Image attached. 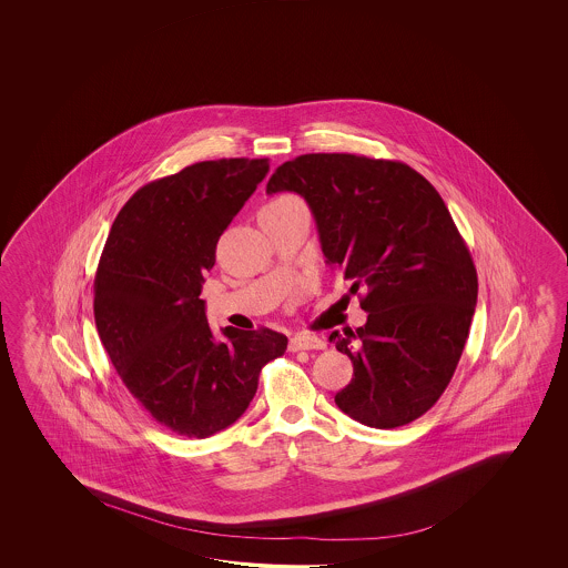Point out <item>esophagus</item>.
Instances as JSON below:
<instances>
[{
	"mask_svg": "<svg viewBox=\"0 0 568 568\" xmlns=\"http://www.w3.org/2000/svg\"><path fill=\"white\" fill-rule=\"evenodd\" d=\"M326 343L323 338L313 337V335H294L290 338L288 349L292 353L296 351L325 349Z\"/></svg>",
	"mask_w": 568,
	"mask_h": 568,
	"instance_id": "34e87169",
	"label": "esophagus"
}]
</instances>
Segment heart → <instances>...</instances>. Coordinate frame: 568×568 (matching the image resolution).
<instances>
[{
  "mask_svg": "<svg viewBox=\"0 0 568 568\" xmlns=\"http://www.w3.org/2000/svg\"><path fill=\"white\" fill-rule=\"evenodd\" d=\"M278 199H290V196H278ZM278 199H274V201H278Z\"/></svg>",
  "mask_w": 568,
  "mask_h": 568,
  "instance_id": "1",
  "label": "heart"
}]
</instances>
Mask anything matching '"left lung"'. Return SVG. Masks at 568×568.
I'll list each match as a JSON object with an SVG mask.
<instances>
[{"label":"left lung","instance_id":"1","mask_svg":"<svg viewBox=\"0 0 568 568\" xmlns=\"http://www.w3.org/2000/svg\"><path fill=\"white\" fill-rule=\"evenodd\" d=\"M266 191L304 196L326 264L363 290L367 323L328 337L353 363L335 404L372 428L420 418L457 369L477 304V270L440 194L404 162L357 154H302Z\"/></svg>","mask_w":568,"mask_h":568}]
</instances>
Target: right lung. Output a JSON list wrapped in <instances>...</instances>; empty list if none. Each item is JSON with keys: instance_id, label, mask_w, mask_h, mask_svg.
<instances>
[{"instance_id": "1", "label": "right lung", "mask_w": 568, "mask_h": 568, "mask_svg": "<svg viewBox=\"0 0 568 568\" xmlns=\"http://www.w3.org/2000/svg\"><path fill=\"white\" fill-rule=\"evenodd\" d=\"M267 170V158H221L148 182L121 206L99 260L97 333L128 392L176 435L235 423L262 367L288 347L264 326L215 337L199 298L219 237Z\"/></svg>"}]
</instances>
